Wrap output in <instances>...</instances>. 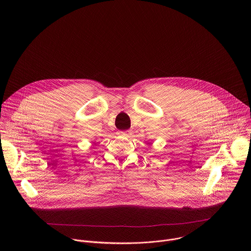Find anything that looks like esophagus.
Segmentation results:
<instances>
[{
	"instance_id": "1",
	"label": "esophagus",
	"mask_w": 251,
	"mask_h": 251,
	"mask_svg": "<svg viewBox=\"0 0 251 251\" xmlns=\"http://www.w3.org/2000/svg\"><path fill=\"white\" fill-rule=\"evenodd\" d=\"M119 136H124V137H127L128 134H129V131H118L117 133Z\"/></svg>"
}]
</instances>
